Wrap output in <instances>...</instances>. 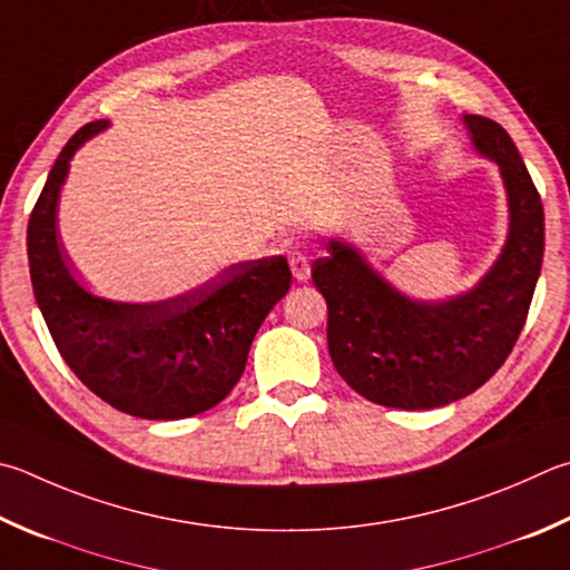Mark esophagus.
Here are the masks:
<instances>
[{
    "label": "esophagus",
    "instance_id": "obj_1",
    "mask_svg": "<svg viewBox=\"0 0 570 570\" xmlns=\"http://www.w3.org/2000/svg\"><path fill=\"white\" fill-rule=\"evenodd\" d=\"M288 266H292L296 282H306V278L312 276V262H308V256L304 252L288 254Z\"/></svg>",
    "mask_w": 570,
    "mask_h": 570
}]
</instances>
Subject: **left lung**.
<instances>
[{
	"mask_svg": "<svg viewBox=\"0 0 570 570\" xmlns=\"http://www.w3.org/2000/svg\"><path fill=\"white\" fill-rule=\"evenodd\" d=\"M473 149L501 171L509 234L481 282L423 302L399 292L354 244L331 239L312 278L328 306V354L338 376L379 406L426 411L483 386L509 358L543 264V204L501 124L465 114Z\"/></svg>",
	"mask_w": 570,
	"mask_h": 570,
	"instance_id": "obj_1",
	"label": "left lung"
}]
</instances>
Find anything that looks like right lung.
<instances>
[{
	"label": "right lung",
	"instance_id": "1",
	"mask_svg": "<svg viewBox=\"0 0 570 570\" xmlns=\"http://www.w3.org/2000/svg\"><path fill=\"white\" fill-rule=\"evenodd\" d=\"M109 129L89 121L51 167L27 229L35 298L61 358L109 406L151 421L189 419L229 396L258 326L292 286L284 256L226 266L164 302H114L87 292L59 249L57 206L69 161Z\"/></svg>",
	"mask_w": 570,
	"mask_h": 570
}]
</instances>
